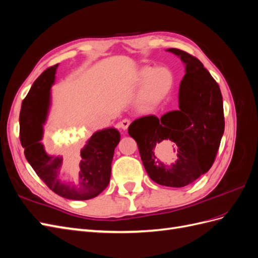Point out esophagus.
<instances>
[{"label": "esophagus", "mask_w": 258, "mask_h": 258, "mask_svg": "<svg viewBox=\"0 0 258 258\" xmlns=\"http://www.w3.org/2000/svg\"><path fill=\"white\" fill-rule=\"evenodd\" d=\"M129 124H130V120L129 119H123L120 122L117 123V127L122 129V130H127L128 127H129Z\"/></svg>", "instance_id": "esophagus-1"}]
</instances>
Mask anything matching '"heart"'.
Listing matches in <instances>:
<instances>
[{"mask_svg": "<svg viewBox=\"0 0 258 258\" xmlns=\"http://www.w3.org/2000/svg\"><path fill=\"white\" fill-rule=\"evenodd\" d=\"M135 83L143 85L138 98L139 104L151 107L160 103L174 85V75L167 67H143L138 71Z\"/></svg>", "mask_w": 258, "mask_h": 258, "instance_id": "heart-1", "label": "heart"}]
</instances>
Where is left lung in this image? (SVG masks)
<instances>
[{
  "label": "left lung",
  "mask_w": 258,
  "mask_h": 258,
  "mask_svg": "<svg viewBox=\"0 0 258 258\" xmlns=\"http://www.w3.org/2000/svg\"><path fill=\"white\" fill-rule=\"evenodd\" d=\"M167 51L185 66L178 89L179 110L160 118H138L128 134L136 140L143 166L155 183L184 187L213 165L225 129L223 98L217 83L197 58L176 48Z\"/></svg>",
  "instance_id": "1"
}]
</instances>
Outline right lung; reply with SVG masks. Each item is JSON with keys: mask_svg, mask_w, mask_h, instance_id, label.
<instances>
[{"mask_svg": "<svg viewBox=\"0 0 258 258\" xmlns=\"http://www.w3.org/2000/svg\"><path fill=\"white\" fill-rule=\"evenodd\" d=\"M58 64L44 71L22 101L19 116L20 142L28 162L43 182L70 200L97 197L110 183L114 151L120 141L115 128L98 130L81 150L79 162H63L61 155H49L41 142L51 104V86Z\"/></svg>", "mask_w": 258, "mask_h": 258, "instance_id": "add662e5", "label": "right lung"}]
</instances>
